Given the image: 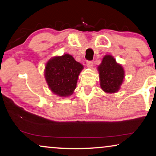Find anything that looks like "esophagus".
Returning a JSON list of instances; mask_svg holds the SVG:
<instances>
[{
    "instance_id": "esophagus-1",
    "label": "esophagus",
    "mask_w": 156,
    "mask_h": 156,
    "mask_svg": "<svg viewBox=\"0 0 156 156\" xmlns=\"http://www.w3.org/2000/svg\"><path fill=\"white\" fill-rule=\"evenodd\" d=\"M86 66L88 68H92V67H93V62L92 61H87Z\"/></svg>"
}]
</instances>
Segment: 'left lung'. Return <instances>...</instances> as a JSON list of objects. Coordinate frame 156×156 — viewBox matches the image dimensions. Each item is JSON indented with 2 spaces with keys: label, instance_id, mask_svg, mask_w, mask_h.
Masks as SVG:
<instances>
[{
  "label": "left lung",
  "instance_id": "8db88e82",
  "mask_svg": "<svg viewBox=\"0 0 156 156\" xmlns=\"http://www.w3.org/2000/svg\"><path fill=\"white\" fill-rule=\"evenodd\" d=\"M98 69L102 90L107 93H115L119 90L124 80V71L114 57L105 56Z\"/></svg>",
  "mask_w": 156,
  "mask_h": 156
}]
</instances>
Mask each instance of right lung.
<instances>
[{
  "label": "right lung",
  "instance_id": "add662e5",
  "mask_svg": "<svg viewBox=\"0 0 156 156\" xmlns=\"http://www.w3.org/2000/svg\"><path fill=\"white\" fill-rule=\"evenodd\" d=\"M83 66L69 54L54 57L45 67V79L52 93L60 97L73 94Z\"/></svg>",
  "mask_w": 156,
  "mask_h": 156
}]
</instances>
